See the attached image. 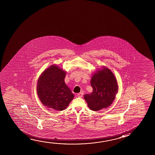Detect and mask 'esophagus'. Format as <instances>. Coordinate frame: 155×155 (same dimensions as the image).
Segmentation results:
<instances>
[{
	"mask_svg": "<svg viewBox=\"0 0 155 155\" xmlns=\"http://www.w3.org/2000/svg\"><path fill=\"white\" fill-rule=\"evenodd\" d=\"M83 93H82V92H81V93H79L78 94H77V96L79 97H83Z\"/></svg>",
	"mask_w": 155,
	"mask_h": 155,
	"instance_id": "1",
	"label": "esophagus"
}]
</instances>
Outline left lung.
<instances>
[{
    "label": "left lung",
    "instance_id": "obj_1",
    "mask_svg": "<svg viewBox=\"0 0 155 155\" xmlns=\"http://www.w3.org/2000/svg\"><path fill=\"white\" fill-rule=\"evenodd\" d=\"M91 85L93 92L84 95L91 110L98 111L110 106L118 90L116 79L110 70L104 67L92 77Z\"/></svg>",
    "mask_w": 155,
    "mask_h": 155
}]
</instances>
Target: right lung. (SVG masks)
Returning a JSON list of instances; mask_svg holds the SVG:
<instances>
[{
  "label": "right lung",
  "mask_w": 155,
  "mask_h": 155,
  "mask_svg": "<svg viewBox=\"0 0 155 155\" xmlns=\"http://www.w3.org/2000/svg\"><path fill=\"white\" fill-rule=\"evenodd\" d=\"M65 72L52 65L43 72L38 79L37 91L41 103L48 108L65 110L74 95L65 85Z\"/></svg>",
  "instance_id": "obj_1"
}]
</instances>
